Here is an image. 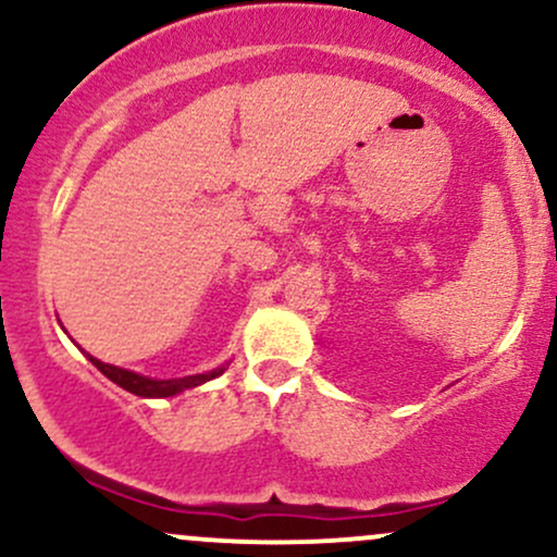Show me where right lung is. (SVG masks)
<instances>
[{
  "label": "right lung",
  "instance_id": "1",
  "mask_svg": "<svg viewBox=\"0 0 557 557\" xmlns=\"http://www.w3.org/2000/svg\"><path fill=\"white\" fill-rule=\"evenodd\" d=\"M88 359H91V363L96 369H99L101 374L110 376L114 385H120L133 395H140V398H170V395H177V393H183V389L203 385V382L214 380V376H220L222 372H225V367H220V369H214V372L181 376V380H151V376L127 372V369L112 367V363L94 359V356H88Z\"/></svg>",
  "mask_w": 557,
  "mask_h": 557
}]
</instances>
